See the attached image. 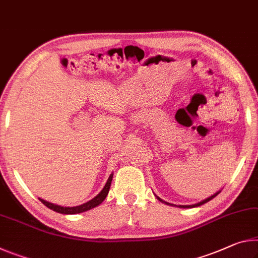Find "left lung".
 <instances>
[{"mask_svg": "<svg viewBox=\"0 0 258 258\" xmlns=\"http://www.w3.org/2000/svg\"><path fill=\"white\" fill-rule=\"evenodd\" d=\"M220 193V190H218L217 193H215L214 195H211V196H209V198L208 199H206V200H203V201H201V202H199V203H195V204H189V206H178L179 208H182V209H187V208H195V207H200V206H202V204H204V203H207V202H209L210 200H212L214 198H216V196H217L218 194ZM157 198V200L158 201H161V202H163V203H165V204H167V206H173V207H177V206H174V204H171V203H167V202H165V201H163L162 199H159L158 196H156Z\"/></svg>", "mask_w": 258, "mask_h": 258, "instance_id": "8db88e82", "label": "left lung"}]
</instances>
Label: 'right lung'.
Wrapping results in <instances>:
<instances>
[{"label": "right lung", "instance_id": "right-lung-1", "mask_svg": "<svg viewBox=\"0 0 258 258\" xmlns=\"http://www.w3.org/2000/svg\"><path fill=\"white\" fill-rule=\"evenodd\" d=\"M112 177H113V173L110 174V177L108 178L107 183H105V186L103 187V189H102V190L100 191V193L95 196V198L92 199L91 201L86 202V203H84V204H80V206H76V207H62V206H58V204H54V203H50V202H48V201H44V200H42V199H39V200L44 204V206L48 207L49 209L54 210V211H56V212H59V214H63V215H76V214H80V212L88 211V210L93 209V208L100 206V204L104 201L105 198H107L108 193H109L110 186H111Z\"/></svg>", "mask_w": 258, "mask_h": 258}]
</instances>
